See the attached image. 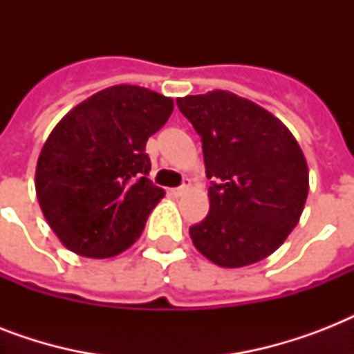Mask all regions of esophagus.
I'll use <instances>...</instances> for the list:
<instances>
[{
	"label": "esophagus",
	"instance_id": "1",
	"mask_svg": "<svg viewBox=\"0 0 354 354\" xmlns=\"http://www.w3.org/2000/svg\"><path fill=\"white\" fill-rule=\"evenodd\" d=\"M189 185H191V183H189V178H185V180H183V183H182V185H180V187L171 189V193L174 194V196H180V194H183V193H185V191H187Z\"/></svg>",
	"mask_w": 354,
	"mask_h": 354
}]
</instances>
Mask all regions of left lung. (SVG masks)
<instances>
[{
  "label": "left lung",
  "mask_w": 354,
  "mask_h": 354,
  "mask_svg": "<svg viewBox=\"0 0 354 354\" xmlns=\"http://www.w3.org/2000/svg\"><path fill=\"white\" fill-rule=\"evenodd\" d=\"M202 139L209 213L189 227L194 248L222 268L259 263L297 226L308 169L277 118L232 91L176 99Z\"/></svg>",
  "instance_id": "left-lung-1"
}]
</instances>
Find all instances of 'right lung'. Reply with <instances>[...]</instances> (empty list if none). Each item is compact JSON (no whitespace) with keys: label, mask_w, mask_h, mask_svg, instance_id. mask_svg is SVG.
Returning a JSON list of instances; mask_svg holds the SVG:
<instances>
[{"label":"right lung","mask_w":354,"mask_h":354,"mask_svg":"<svg viewBox=\"0 0 354 354\" xmlns=\"http://www.w3.org/2000/svg\"><path fill=\"white\" fill-rule=\"evenodd\" d=\"M141 86L99 91L60 119L36 165V196L64 246L106 259L132 246L165 191L150 182L145 145L172 113Z\"/></svg>","instance_id":"1"}]
</instances>
